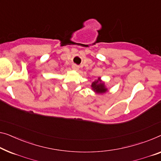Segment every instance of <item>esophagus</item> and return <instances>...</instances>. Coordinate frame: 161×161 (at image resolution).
<instances>
[{
	"mask_svg": "<svg viewBox=\"0 0 161 161\" xmlns=\"http://www.w3.org/2000/svg\"><path fill=\"white\" fill-rule=\"evenodd\" d=\"M79 69H80V66L76 65V64H73L72 65V69L74 71H78Z\"/></svg>",
	"mask_w": 161,
	"mask_h": 161,
	"instance_id": "34e87169",
	"label": "esophagus"
}]
</instances>
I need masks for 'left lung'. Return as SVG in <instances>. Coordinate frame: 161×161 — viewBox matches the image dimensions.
Here are the masks:
<instances>
[{
	"label": "left lung",
	"mask_w": 161,
	"mask_h": 161,
	"mask_svg": "<svg viewBox=\"0 0 161 161\" xmlns=\"http://www.w3.org/2000/svg\"><path fill=\"white\" fill-rule=\"evenodd\" d=\"M92 90L97 94H103L107 92L108 89L105 86V83L103 82L100 80V77H98L97 80L93 81L92 83Z\"/></svg>",
	"instance_id": "1"
}]
</instances>
